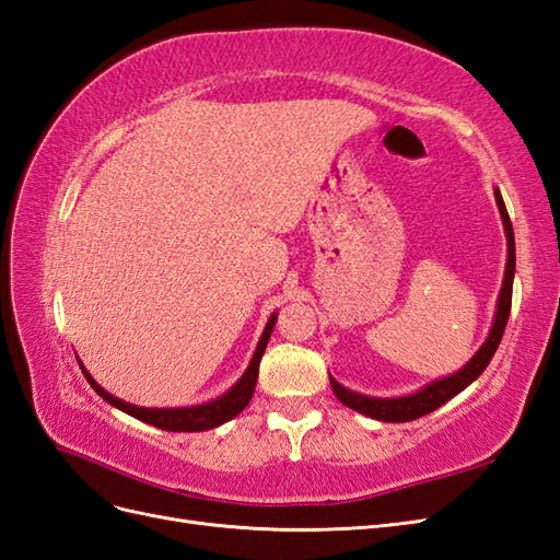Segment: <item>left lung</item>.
Instances as JSON below:
<instances>
[{"label": "left lung", "instance_id": "8db88e82", "mask_svg": "<svg viewBox=\"0 0 560 560\" xmlns=\"http://www.w3.org/2000/svg\"><path fill=\"white\" fill-rule=\"evenodd\" d=\"M495 200L498 208L502 214V224H504V233H506V268H504V280H502V290H500V299H498V311H495V322L490 327V334L486 338V343L477 350V354L455 374L439 378L425 387H420L418 393L406 395V397H366L360 393H352V389L343 387L338 381H334L329 376V383L334 387V395L338 397V401L346 404L348 409L364 413L369 418H376L383 422H409L416 418H422L432 413L439 406L446 404L448 399H453L457 393L477 381L483 369L488 366V362L493 360V354L502 341V334L506 327V319H510V311H512V287H514V270H516V245H514V229H512V219L506 214L504 200L500 189H495Z\"/></svg>", "mask_w": 560, "mask_h": 560}]
</instances>
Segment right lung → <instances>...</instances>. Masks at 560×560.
Listing matches in <instances>:
<instances>
[{"instance_id": "add662e5", "label": "right lung", "mask_w": 560, "mask_h": 560, "mask_svg": "<svg viewBox=\"0 0 560 560\" xmlns=\"http://www.w3.org/2000/svg\"><path fill=\"white\" fill-rule=\"evenodd\" d=\"M276 319H278V313L270 315L268 325L259 338V346L257 350H254L252 354V362L249 366L245 369V374L241 376V381L235 383L229 393H224L222 397H217L208 404H198V406H184V409H144V406H135V404H128L124 399H118L114 395H109L105 387H100L95 383V378L89 374L86 366H81L83 376H86V381L91 383V387L95 389V393L103 397L105 401H109L112 406H116V409H121L124 413L138 418L142 422H149V425L154 428H161V430H167V432H202V430H212V428H219L224 425L226 420L238 416L245 406L249 404L252 395H254V387H257V376H259V362L264 358V350H266V343L270 338V331H273L276 327Z\"/></svg>"}]
</instances>
